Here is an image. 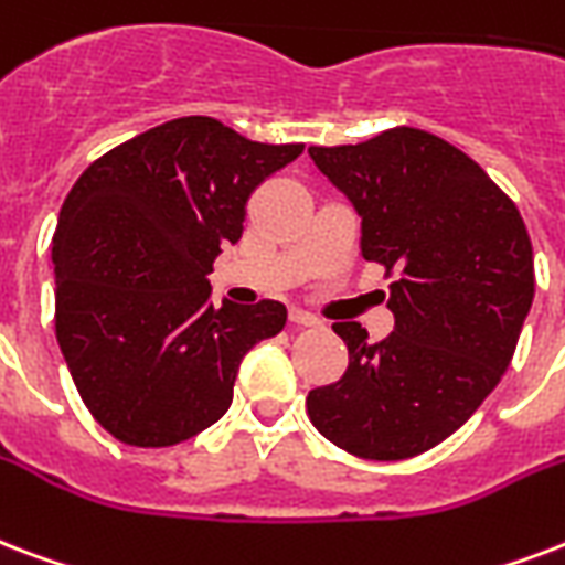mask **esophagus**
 <instances>
[{
    "mask_svg": "<svg viewBox=\"0 0 565 565\" xmlns=\"http://www.w3.org/2000/svg\"><path fill=\"white\" fill-rule=\"evenodd\" d=\"M290 326H299V329H317L320 320L308 311H290Z\"/></svg>",
    "mask_w": 565,
    "mask_h": 565,
    "instance_id": "esophagus-1",
    "label": "esophagus"
}]
</instances>
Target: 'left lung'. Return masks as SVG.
<instances>
[{
  "label": "left lung",
  "mask_w": 565,
  "mask_h": 565,
  "mask_svg": "<svg viewBox=\"0 0 565 565\" xmlns=\"http://www.w3.org/2000/svg\"><path fill=\"white\" fill-rule=\"evenodd\" d=\"M361 213V254L385 269L394 331L331 329L350 367L313 387L311 424L347 454L394 462L426 454L480 408L533 301V245L512 198L450 141L391 127L361 145L308 148Z\"/></svg>",
  "instance_id": "left-lung-1"
}]
</instances>
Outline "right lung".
Returning <instances> with one entry per match:
<instances>
[{"label":"right lung","mask_w":565,"mask_h":565,"mask_svg":"<svg viewBox=\"0 0 565 565\" xmlns=\"http://www.w3.org/2000/svg\"><path fill=\"white\" fill-rule=\"evenodd\" d=\"M305 145H264L189 115L82 171L53 236L55 338L94 420L132 447L198 436L234 399L239 361L287 322L278 301L210 305L213 260L254 189Z\"/></svg>","instance_id":"1"}]
</instances>
